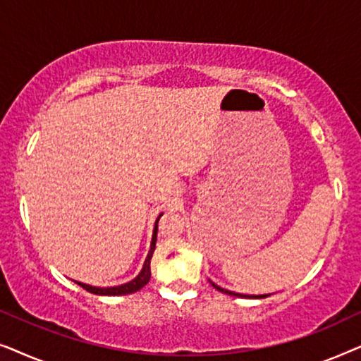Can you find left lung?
Returning a JSON list of instances; mask_svg holds the SVG:
<instances>
[{
  "instance_id": "8db88e82",
  "label": "left lung",
  "mask_w": 361,
  "mask_h": 361,
  "mask_svg": "<svg viewBox=\"0 0 361 361\" xmlns=\"http://www.w3.org/2000/svg\"><path fill=\"white\" fill-rule=\"evenodd\" d=\"M210 284L214 286V288L216 289V290H220V293H224V294H228V295H235V298H250V299H264V298H268L269 294H259V295H248V294H238V293H233V290H228V289H224V288H220V286H216L215 283H212L210 281Z\"/></svg>"
}]
</instances>
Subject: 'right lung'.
I'll return each instance as SVG.
<instances>
[{
  "label": "right lung",
  "mask_w": 361,
  "mask_h": 361,
  "mask_svg": "<svg viewBox=\"0 0 361 361\" xmlns=\"http://www.w3.org/2000/svg\"><path fill=\"white\" fill-rule=\"evenodd\" d=\"M161 216H162V214H159V216L156 219L154 230H152V240H151L149 253H147V256H146V261H145V264H142V269L140 271V274H137L135 279H131L130 283H125L121 286H113V288H98V286H90V284L80 283V281H75V283L78 286H82V288L88 290V293L97 294V295H126V294H133V293H136V290L145 288V286L149 283V279H151V258H152V253H154V250H156L157 224H159Z\"/></svg>",
  "instance_id": "right-lung-1"
}]
</instances>
